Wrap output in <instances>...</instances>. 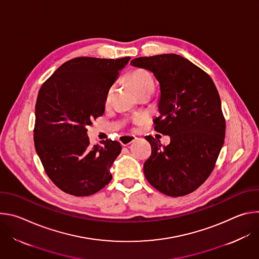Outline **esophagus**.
I'll list each match as a JSON object with an SVG mask.
<instances>
[{
    "label": "esophagus",
    "mask_w": 259,
    "mask_h": 259,
    "mask_svg": "<svg viewBox=\"0 0 259 259\" xmlns=\"http://www.w3.org/2000/svg\"><path fill=\"white\" fill-rule=\"evenodd\" d=\"M135 139H136V137L134 135H122L120 137V142L123 145H128V144L132 143Z\"/></svg>",
    "instance_id": "esophagus-1"
}]
</instances>
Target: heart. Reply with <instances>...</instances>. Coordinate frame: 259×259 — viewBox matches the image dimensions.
Instances as JSON below:
<instances>
[{"label":"heart","mask_w":259,"mask_h":259,"mask_svg":"<svg viewBox=\"0 0 259 259\" xmlns=\"http://www.w3.org/2000/svg\"><path fill=\"white\" fill-rule=\"evenodd\" d=\"M129 83L131 84V86L133 87V89L135 90V92L137 94H140L146 90H149L151 88H155V83L154 80L152 78V76L150 75L149 72L145 70H135L133 71L131 75L128 78ZM114 93V86L110 87L107 92H106V96H105V101L109 102L110 99H112ZM135 122H138V118L135 120Z\"/></svg>","instance_id":"obj_1"}]
</instances>
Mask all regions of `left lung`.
I'll use <instances>...</instances> for the list:
<instances>
[{
	"mask_svg": "<svg viewBox=\"0 0 259 259\" xmlns=\"http://www.w3.org/2000/svg\"><path fill=\"white\" fill-rule=\"evenodd\" d=\"M160 83V117L155 130L169 135L163 146L151 135L152 155L144 176L159 192L180 197L196 191L209 177L225 142L226 120L218 91L208 73L180 55L161 54L133 59Z\"/></svg>",
	"mask_w": 259,
	"mask_h": 259,
	"instance_id": "obj_1",
	"label": "left lung"
}]
</instances>
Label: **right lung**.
I'll return each mask as SVG.
<instances>
[{"instance_id":"1","label":"right lung","mask_w":259,"mask_h":259,"mask_svg":"<svg viewBox=\"0 0 259 259\" xmlns=\"http://www.w3.org/2000/svg\"><path fill=\"white\" fill-rule=\"evenodd\" d=\"M130 57H77L64 62L42 85L35 102L33 141L55 186L76 196H90L112 180L110 167L120 142L91 145L87 126L104 113L105 96Z\"/></svg>"}]
</instances>
